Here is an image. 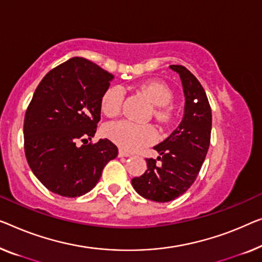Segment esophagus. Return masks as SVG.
Segmentation results:
<instances>
[{"mask_svg": "<svg viewBox=\"0 0 262 262\" xmlns=\"http://www.w3.org/2000/svg\"><path fill=\"white\" fill-rule=\"evenodd\" d=\"M128 156H130V154L128 153V151H124L122 149L119 150V158H128Z\"/></svg>", "mask_w": 262, "mask_h": 262, "instance_id": "obj_1", "label": "esophagus"}]
</instances>
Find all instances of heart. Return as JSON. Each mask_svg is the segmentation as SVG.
Returning a JSON list of instances; mask_svg holds the SVG:
<instances>
[{
    "instance_id": "b5f03b06",
    "label": "heart",
    "mask_w": 262,
    "mask_h": 262,
    "mask_svg": "<svg viewBox=\"0 0 262 262\" xmlns=\"http://www.w3.org/2000/svg\"><path fill=\"white\" fill-rule=\"evenodd\" d=\"M139 92L143 94L156 107L159 118H167V107L173 100V94L165 83L160 81H147L140 84ZM123 102V91L120 87H111L104 92L101 100V109L107 116L118 115ZM106 135L120 148L127 151H138L149 146L156 139V133L150 126L138 124L128 120L112 122L106 127Z\"/></svg>"
}]
</instances>
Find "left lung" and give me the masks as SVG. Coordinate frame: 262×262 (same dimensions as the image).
<instances>
[{"label":"left lung","mask_w":262,"mask_h":262,"mask_svg":"<svg viewBox=\"0 0 262 262\" xmlns=\"http://www.w3.org/2000/svg\"><path fill=\"white\" fill-rule=\"evenodd\" d=\"M169 68L179 74L182 83V121L154 147L159 156L146 159L144 174L132 180L141 196L156 202L174 200L193 185L208 151L212 132V111L200 82L183 66L171 64Z\"/></svg>","instance_id":"1"}]
</instances>
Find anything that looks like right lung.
<instances>
[{"mask_svg":"<svg viewBox=\"0 0 262 262\" xmlns=\"http://www.w3.org/2000/svg\"><path fill=\"white\" fill-rule=\"evenodd\" d=\"M113 79L87 58L72 57L37 85L25 116V153L50 192L66 198L91 192L104 166L118 156L108 139L86 144L96 133L101 100Z\"/></svg>","mask_w":262,"mask_h":262,"instance_id":"add662e5","label":"right lung"}]
</instances>
